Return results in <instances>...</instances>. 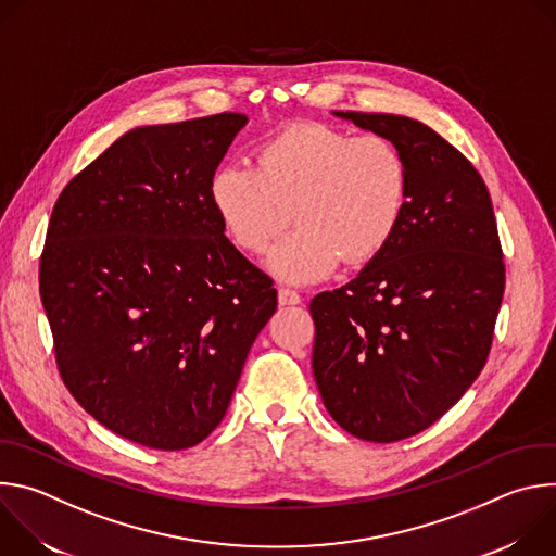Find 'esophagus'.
<instances>
[{"instance_id": "obj_1", "label": "esophagus", "mask_w": 556, "mask_h": 556, "mask_svg": "<svg viewBox=\"0 0 556 556\" xmlns=\"http://www.w3.org/2000/svg\"><path fill=\"white\" fill-rule=\"evenodd\" d=\"M279 303L281 305H296L301 303V294L290 288H279Z\"/></svg>"}]
</instances>
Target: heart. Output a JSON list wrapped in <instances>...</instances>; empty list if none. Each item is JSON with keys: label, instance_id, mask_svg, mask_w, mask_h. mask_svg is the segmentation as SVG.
I'll return each mask as SVG.
<instances>
[{"label": "heart", "instance_id": "heart-1", "mask_svg": "<svg viewBox=\"0 0 556 556\" xmlns=\"http://www.w3.org/2000/svg\"><path fill=\"white\" fill-rule=\"evenodd\" d=\"M409 198L403 151L387 136L326 123H299L270 136L253 165H228L211 185V200L235 247L264 255L294 224L270 260L277 277L312 283L339 260L363 266L399 230Z\"/></svg>", "mask_w": 556, "mask_h": 556}]
</instances>
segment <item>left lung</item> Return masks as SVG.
I'll return each instance as SVG.
<instances>
[{"instance_id": "obj_1", "label": "left lung", "mask_w": 556, "mask_h": 556, "mask_svg": "<svg viewBox=\"0 0 556 556\" xmlns=\"http://www.w3.org/2000/svg\"><path fill=\"white\" fill-rule=\"evenodd\" d=\"M387 136L409 169L399 230L356 279L309 301L312 371L352 435L399 442L440 420L480 376L506 268L489 189L420 121L334 112Z\"/></svg>"}]
</instances>
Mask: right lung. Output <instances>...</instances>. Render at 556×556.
Here are the masks:
<instances>
[{
	"label": "right lung",
	"mask_w": 556,
	"mask_h": 556,
	"mask_svg": "<svg viewBox=\"0 0 556 556\" xmlns=\"http://www.w3.org/2000/svg\"><path fill=\"white\" fill-rule=\"evenodd\" d=\"M244 114L136 127L61 191L39 262L59 374L97 422L157 451L224 418L273 279L224 235L211 200Z\"/></svg>",
	"instance_id": "add662e5"
}]
</instances>
